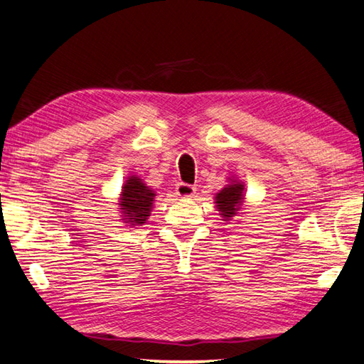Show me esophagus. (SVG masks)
<instances>
[{
	"instance_id": "obj_1",
	"label": "esophagus",
	"mask_w": 364,
	"mask_h": 364,
	"mask_svg": "<svg viewBox=\"0 0 364 364\" xmlns=\"http://www.w3.org/2000/svg\"><path fill=\"white\" fill-rule=\"evenodd\" d=\"M176 194L180 197H193L196 194V186H193V184H188V183H178Z\"/></svg>"
}]
</instances>
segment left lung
Here are the masks:
<instances>
[{"instance_id": "1", "label": "left lung", "mask_w": 364, "mask_h": 364, "mask_svg": "<svg viewBox=\"0 0 364 364\" xmlns=\"http://www.w3.org/2000/svg\"><path fill=\"white\" fill-rule=\"evenodd\" d=\"M244 200V184L237 180H231L230 184L215 196V204H217L221 218L225 221H231L241 210Z\"/></svg>"}]
</instances>
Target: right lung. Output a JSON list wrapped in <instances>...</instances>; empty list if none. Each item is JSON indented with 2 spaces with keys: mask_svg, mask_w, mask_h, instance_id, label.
<instances>
[{
  "mask_svg": "<svg viewBox=\"0 0 364 364\" xmlns=\"http://www.w3.org/2000/svg\"><path fill=\"white\" fill-rule=\"evenodd\" d=\"M154 197H156V193L149 186H146L141 178L136 175L128 176L122 188L119 200L122 220L128 223V226L144 225L151 215Z\"/></svg>",
  "mask_w": 364,
  "mask_h": 364,
  "instance_id": "1",
  "label": "right lung"
}]
</instances>
